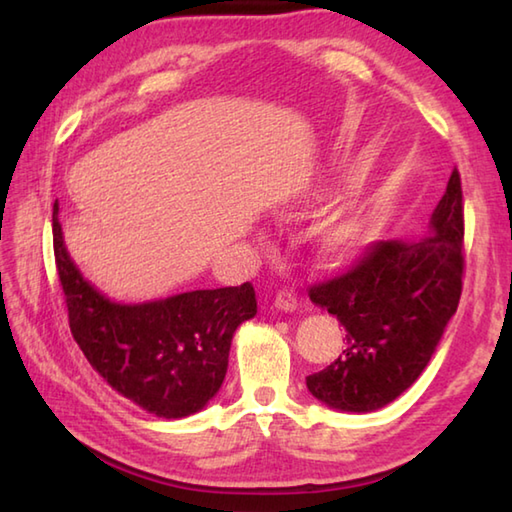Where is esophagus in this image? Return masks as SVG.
I'll return each instance as SVG.
<instances>
[{
    "mask_svg": "<svg viewBox=\"0 0 512 512\" xmlns=\"http://www.w3.org/2000/svg\"><path fill=\"white\" fill-rule=\"evenodd\" d=\"M299 306V295H297V290H292V288H284V290H279L277 295H275V308H279V310H286V312H292Z\"/></svg>",
    "mask_w": 512,
    "mask_h": 512,
    "instance_id": "esophagus-1",
    "label": "esophagus"
}]
</instances>
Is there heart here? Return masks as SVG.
Here are the masks:
<instances>
[{"instance_id": "obj_1", "label": "heart", "mask_w": 512, "mask_h": 512, "mask_svg": "<svg viewBox=\"0 0 512 512\" xmlns=\"http://www.w3.org/2000/svg\"><path fill=\"white\" fill-rule=\"evenodd\" d=\"M361 233L363 226L354 215H336L332 220L323 222L317 231L321 250L332 257L350 253L358 244V239H361Z\"/></svg>"}]
</instances>
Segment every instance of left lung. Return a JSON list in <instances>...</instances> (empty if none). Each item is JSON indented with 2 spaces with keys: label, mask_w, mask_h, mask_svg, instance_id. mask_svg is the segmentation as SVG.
Masks as SVG:
<instances>
[{
  "label": "left lung",
  "mask_w": 512,
  "mask_h": 512,
  "mask_svg": "<svg viewBox=\"0 0 512 512\" xmlns=\"http://www.w3.org/2000/svg\"><path fill=\"white\" fill-rule=\"evenodd\" d=\"M464 275L460 171L416 242H374L343 275L308 295L345 328V350L306 378L314 398L341 411H374L416 383L458 310Z\"/></svg>",
  "instance_id": "8db88e82"
}]
</instances>
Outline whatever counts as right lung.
<instances>
[{"label": "right lung", "mask_w": 512, "mask_h": 512, "mask_svg": "<svg viewBox=\"0 0 512 512\" xmlns=\"http://www.w3.org/2000/svg\"><path fill=\"white\" fill-rule=\"evenodd\" d=\"M52 242L72 336L96 372L158 418L200 411L222 387L237 325L257 314L253 284L125 306L101 295L74 266L59 202L52 206Z\"/></svg>", "instance_id": "obj_1"}]
</instances>
